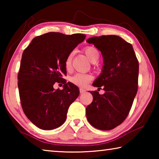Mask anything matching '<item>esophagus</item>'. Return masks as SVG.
<instances>
[{
    "instance_id": "1",
    "label": "esophagus",
    "mask_w": 159,
    "mask_h": 159,
    "mask_svg": "<svg viewBox=\"0 0 159 159\" xmlns=\"http://www.w3.org/2000/svg\"><path fill=\"white\" fill-rule=\"evenodd\" d=\"M79 90H80V94H83V93H84L85 92V90L83 89V88H80Z\"/></svg>"
}]
</instances>
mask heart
I'll return each instance as SVG.
<instances>
[{"instance_id":"b5f03b06","label":"heart","mask_w":159,"mask_h":159,"mask_svg":"<svg viewBox=\"0 0 159 159\" xmlns=\"http://www.w3.org/2000/svg\"><path fill=\"white\" fill-rule=\"evenodd\" d=\"M84 52L85 55L87 56L91 62H93L95 61H98L99 58V52L98 50L94 47H87L85 48ZM72 57H73V53H70L69 55L67 56V57L65 60V67L66 69L68 70L71 67V60ZM93 77L90 74H76L74 75L73 76L70 78V81H71L73 84L76 85L79 87H85V85L89 83L91 80H92Z\"/></svg>"}]
</instances>
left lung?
<instances>
[{
  "label": "left lung",
  "mask_w": 159,
  "mask_h": 159,
  "mask_svg": "<svg viewBox=\"0 0 159 159\" xmlns=\"http://www.w3.org/2000/svg\"><path fill=\"white\" fill-rule=\"evenodd\" d=\"M100 51L104 65L93 83L103 88L99 95L92 91V103L85 113L90 124L101 130H109L128 116L138 92L139 63L133 45L116 35L95 36L87 41Z\"/></svg>",
  "instance_id": "left-lung-1"
}]
</instances>
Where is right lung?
<instances>
[{
	"instance_id": "obj_1",
	"label": "right lung",
	"mask_w": 159,
	"mask_h": 159,
	"mask_svg": "<svg viewBox=\"0 0 159 159\" xmlns=\"http://www.w3.org/2000/svg\"><path fill=\"white\" fill-rule=\"evenodd\" d=\"M85 35L49 32L37 36L22 54L18 74V88L22 109L29 120L42 130L60 127L65 122L69 106L79 89L63 79L65 60ZM55 82L62 90H55Z\"/></svg>"
}]
</instances>
